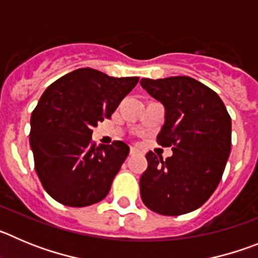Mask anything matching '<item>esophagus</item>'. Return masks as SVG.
<instances>
[{
    "instance_id": "obj_1",
    "label": "esophagus",
    "mask_w": 258,
    "mask_h": 258,
    "mask_svg": "<svg viewBox=\"0 0 258 258\" xmlns=\"http://www.w3.org/2000/svg\"><path fill=\"white\" fill-rule=\"evenodd\" d=\"M138 154H141L140 150L137 149V147H131V150H129V155H131V156H134V155Z\"/></svg>"
}]
</instances>
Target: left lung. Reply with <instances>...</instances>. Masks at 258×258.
Returning <instances> with one entry per match:
<instances>
[{
  "instance_id": "left-lung-1",
  "label": "left lung",
  "mask_w": 258,
  "mask_h": 258,
  "mask_svg": "<svg viewBox=\"0 0 258 258\" xmlns=\"http://www.w3.org/2000/svg\"><path fill=\"white\" fill-rule=\"evenodd\" d=\"M141 85L165 107L156 141L173 150L165 160L152 151L146 155L142 202L163 216L195 211L222 178L231 151V117L217 93L192 77L142 79Z\"/></svg>"
}]
</instances>
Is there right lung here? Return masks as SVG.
Instances as JSON below:
<instances>
[{
  "label": "right lung",
  "instance_id": "1",
  "mask_svg": "<svg viewBox=\"0 0 258 258\" xmlns=\"http://www.w3.org/2000/svg\"><path fill=\"white\" fill-rule=\"evenodd\" d=\"M138 80L79 68L45 90L32 112L29 143L36 173L52 199L81 208L107 197L129 147L121 141L97 147L93 127L111 117Z\"/></svg>",
  "mask_w": 258,
  "mask_h": 258
}]
</instances>
